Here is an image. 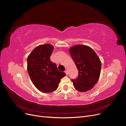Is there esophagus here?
<instances>
[{
    "instance_id": "1",
    "label": "esophagus",
    "mask_w": 126,
    "mask_h": 126,
    "mask_svg": "<svg viewBox=\"0 0 126 126\" xmlns=\"http://www.w3.org/2000/svg\"><path fill=\"white\" fill-rule=\"evenodd\" d=\"M65 74H66V76H67V75H68V71H67V70H65Z\"/></svg>"
}]
</instances>
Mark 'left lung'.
I'll use <instances>...</instances> for the list:
<instances>
[{
    "instance_id": "1",
    "label": "left lung",
    "mask_w": 126,
    "mask_h": 126,
    "mask_svg": "<svg viewBox=\"0 0 126 126\" xmlns=\"http://www.w3.org/2000/svg\"><path fill=\"white\" fill-rule=\"evenodd\" d=\"M70 56L78 70V76L72 80L76 90L84 92L91 90L99 78L101 63L92 48L77 45L69 48Z\"/></svg>"
}]
</instances>
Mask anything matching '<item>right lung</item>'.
<instances>
[{
	"instance_id": "1",
	"label": "right lung",
	"mask_w": 126,
	"mask_h": 126,
	"mask_svg": "<svg viewBox=\"0 0 126 126\" xmlns=\"http://www.w3.org/2000/svg\"><path fill=\"white\" fill-rule=\"evenodd\" d=\"M53 48L49 44L39 45L27 58V71L32 83L39 91L46 93L56 91L60 79L66 75L51 61Z\"/></svg>"
}]
</instances>
